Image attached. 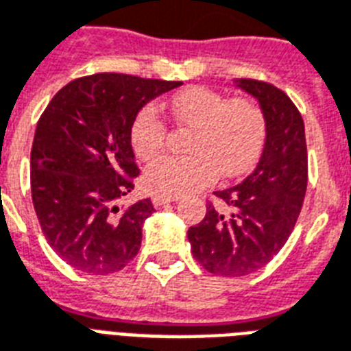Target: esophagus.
I'll return each instance as SVG.
<instances>
[{"label": "esophagus", "mask_w": 351, "mask_h": 351, "mask_svg": "<svg viewBox=\"0 0 351 351\" xmlns=\"http://www.w3.org/2000/svg\"><path fill=\"white\" fill-rule=\"evenodd\" d=\"M179 197H168V195H154L152 197V203L154 206H162L167 205V203H173V201H178Z\"/></svg>", "instance_id": "esophagus-1"}]
</instances>
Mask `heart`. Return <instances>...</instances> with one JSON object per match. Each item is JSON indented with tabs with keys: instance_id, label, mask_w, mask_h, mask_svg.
Returning <instances> with one entry per match:
<instances>
[{
	"instance_id": "1",
	"label": "heart",
	"mask_w": 351,
	"mask_h": 351,
	"mask_svg": "<svg viewBox=\"0 0 351 351\" xmlns=\"http://www.w3.org/2000/svg\"><path fill=\"white\" fill-rule=\"evenodd\" d=\"M179 126L192 130L190 156L159 157L146 168L145 189L152 194L179 197L213 184L218 173L234 179L249 172L265 143V117L254 102L227 99L218 91L190 88L170 100ZM167 124L154 106L133 119L130 141L143 161L156 157L165 146Z\"/></svg>"
}]
</instances>
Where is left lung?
Segmentation results:
<instances>
[{
    "mask_svg": "<svg viewBox=\"0 0 351 351\" xmlns=\"http://www.w3.org/2000/svg\"><path fill=\"white\" fill-rule=\"evenodd\" d=\"M236 86L260 102L265 145L240 184L214 192L227 208L206 205L189 229L195 262L219 276H245L267 265L291 236L308 186V148L297 106L273 84L240 78Z\"/></svg>",
    "mask_w": 351,
    "mask_h": 351,
    "instance_id": "1",
    "label": "left lung"
}]
</instances>
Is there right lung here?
<instances>
[{"mask_svg":"<svg viewBox=\"0 0 351 351\" xmlns=\"http://www.w3.org/2000/svg\"><path fill=\"white\" fill-rule=\"evenodd\" d=\"M181 84L99 73L64 86L40 117L32 205L47 243L71 267L115 273L138 252L156 208L150 199L117 206L138 176L130 130L143 106Z\"/></svg>","mask_w":351,"mask_h":351,"instance_id":"add662e5","label":"right lung"}]
</instances>
